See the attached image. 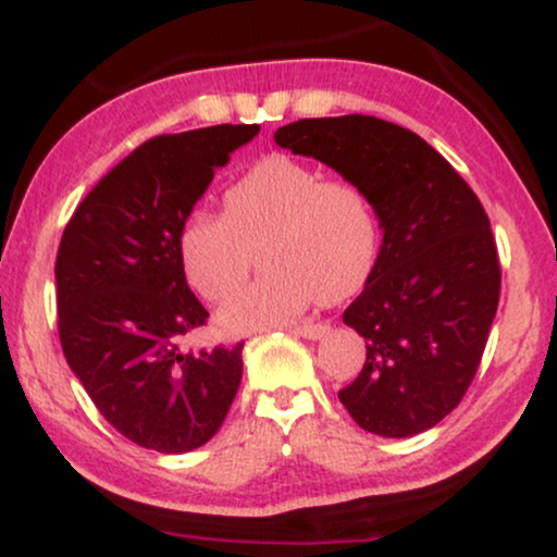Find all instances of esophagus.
Wrapping results in <instances>:
<instances>
[{
    "label": "esophagus",
    "mask_w": 557,
    "mask_h": 557,
    "mask_svg": "<svg viewBox=\"0 0 557 557\" xmlns=\"http://www.w3.org/2000/svg\"><path fill=\"white\" fill-rule=\"evenodd\" d=\"M292 334H296V337H304V339H322L324 334H330V324H301V326H292L288 330Z\"/></svg>",
    "instance_id": "34e87169"
}]
</instances>
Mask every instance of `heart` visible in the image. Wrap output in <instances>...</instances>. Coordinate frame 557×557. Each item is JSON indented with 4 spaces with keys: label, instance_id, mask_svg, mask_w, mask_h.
I'll use <instances>...</instances> for the list:
<instances>
[{
    "label": "heart",
    "instance_id": "b5f03b06",
    "mask_svg": "<svg viewBox=\"0 0 557 557\" xmlns=\"http://www.w3.org/2000/svg\"><path fill=\"white\" fill-rule=\"evenodd\" d=\"M380 238L377 208L362 185L273 154L227 185L223 215L195 210L185 220L180 258L189 284L223 301L262 250L270 271L220 309L225 326L248 332L360 292L375 271Z\"/></svg>",
    "mask_w": 557,
    "mask_h": 557
}]
</instances>
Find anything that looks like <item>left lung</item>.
<instances>
[{"label":"left lung","instance_id":"8db88e82","mask_svg":"<svg viewBox=\"0 0 557 557\" xmlns=\"http://www.w3.org/2000/svg\"><path fill=\"white\" fill-rule=\"evenodd\" d=\"M273 139L368 189L385 231L375 271L342 317L368 345L342 406L375 436L433 429L467 395L499 307L482 202L429 141L391 121L301 119Z\"/></svg>","mask_w":557,"mask_h":557}]
</instances>
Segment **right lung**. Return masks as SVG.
Here are the masks:
<instances>
[{"mask_svg": "<svg viewBox=\"0 0 557 557\" xmlns=\"http://www.w3.org/2000/svg\"><path fill=\"white\" fill-rule=\"evenodd\" d=\"M256 124L162 134L136 147L67 220L55 258L58 334L106 421L136 446L185 454L215 436L243 375V342L189 347L208 309L189 292L180 233Z\"/></svg>", "mask_w": 557, "mask_h": 557, "instance_id": "add662e5", "label": "right lung"}]
</instances>
